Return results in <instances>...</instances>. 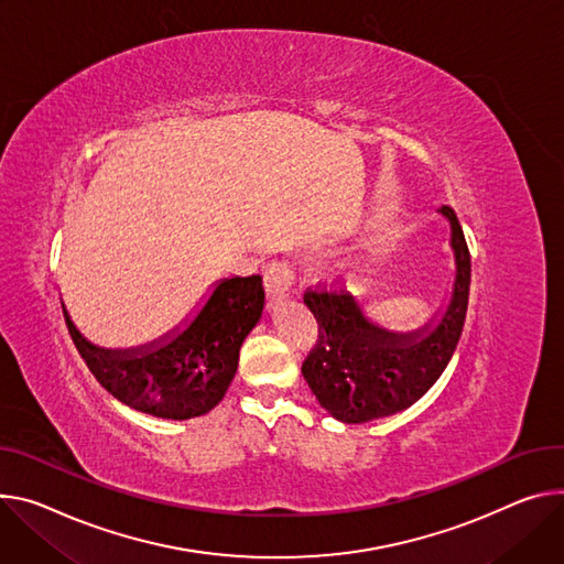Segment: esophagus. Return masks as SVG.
I'll return each instance as SVG.
<instances>
[{"label": "esophagus", "mask_w": 564, "mask_h": 564, "mask_svg": "<svg viewBox=\"0 0 564 564\" xmlns=\"http://www.w3.org/2000/svg\"><path fill=\"white\" fill-rule=\"evenodd\" d=\"M265 285L272 303H279L281 299H288L294 294V270L290 263H272V268L265 272Z\"/></svg>", "instance_id": "obj_1"}]
</instances>
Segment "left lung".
I'll return each instance as SVG.
<instances>
[{"label":"left lung","mask_w":564,"mask_h":564,"mask_svg":"<svg viewBox=\"0 0 564 564\" xmlns=\"http://www.w3.org/2000/svg\"><path fill=\"white\" fill-rule=\"evenodd\" d=\"M449 247L456 276L447 308L414 333H393L365 317L346 290L308 288L303 303L319 326V339L301 373L326 412L341 423H369L412 406L441 378L464 330L470 294V251L454 209Z\"/></svg>","instance_id":"obj_1"}]
</instances>
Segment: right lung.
<instances>
[{
  "label": "right lung",
  "instance_id": "1",
  "mask_svg": "<svg viewBox=\"0 0 564 564\" xmlns=\"http://www.w3.org/2000/svg\"><path fill=\"white\" fill-rule=\"evenodd\" d=\"M263 305L265 288L259 274L225 279L184 330L128 350L89 344L69 319L65 303L63 313L100 387L137 412L186 421L212 412L225 398L238 369L240 346L259 324Z\"/></svg>",
  "mask_w": 564,
  "mask_h": 564
}]
</instances>
